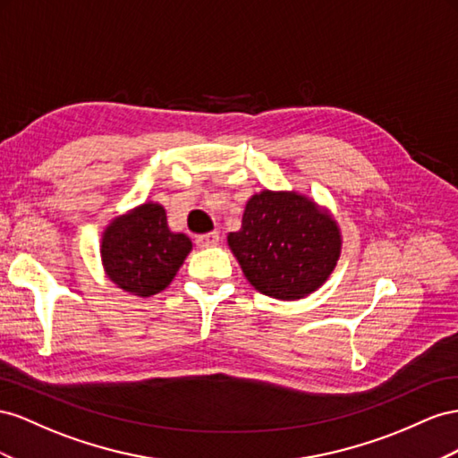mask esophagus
Segmentation results:
<instances>
[{
	"label": "esophagus",
	"mask_w": 458,
	"mask_h": 458,
	"mask_svg": "<svg viewBox=\"0 0 458 458\" xmlns=\"http://www.w3.org/2000/svg\"><path fill=\"white\" fill-rule=\"evenodd\" d=\"M218 242H220L218 232H208V233H203V236L195 238V243H198L199 247H215V245H218Z\"/></svg>",
	"instance_id": "34e87169"
}]
</instances>
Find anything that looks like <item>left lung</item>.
I'll return each instance as SVG.
<instances>
[{
    "instance_id": "obj_1",
    "label": "left lung",
    "mask_w": 458,
    "mask_h": 458,
    "mask_svg": "<svg viewBox=\"0 0 458 458\" xmlns=\"http://www.w3.org/2000/svg\"><path fill=\"white\" fill-rule=\"evenodd\" d=\"M228 245L257 292L295 301L330 278L342 233L328 211L297 191L255 193Z\"/></svg>"
}]
</instances>
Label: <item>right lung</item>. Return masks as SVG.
<instances>
[{
	"label": "right lung",
	"instance_id": "obj_1",
	"mask_svg": "<svg viewBox=\"0 0 458 458\" xmlns=\"http://www.w3.org/2000/svg\"><path fill=\"white\" fill-rule=\"evenodd\" d=\"M190 251V238L168 230L165 208L151 201L116 216L101 238L109 280L140 297L163 292Z\"/></svg>",
	"mask_w": 458,
	"mask_h": 458
}]
</instances>
